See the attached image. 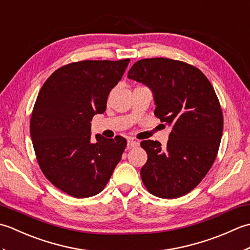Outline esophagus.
Listing matches in <instances>:
<instances>
[{
	"instance_id": "34e87169",
	"label": "esophagus",
	"mask_w": 250,
	"mask_h": 250,
	"mask_svg": "<svg viewBox=\"0 0 250 250\" xmlns=\"http://www.w3.org/2000/svg\"><path fill=\"white\" fill-rule=\"evenodd\" d=\"M136 146H139V143L133 141V140L128 141V144H126V148H128V149H131V148H134Z\"/></svg>"
}]
</instances>
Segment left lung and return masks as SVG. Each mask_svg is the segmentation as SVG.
<instances>
[{
	"label": "left lung",
	"mask_w": 250,
	"mask_h": 250,
	"mask_svg": "<svg viewBox=\"0 0 250 250\" xmlns=\"http://www.w3.org/2000/svg\"><path fill=\"white\" fill-rule=\"evenodd\" d=\"M128 78L151 90L155 115L172 126L167 146L141 143L148 156L143 183L159 198L187 194L205 177L219 149L224 117L213 86L199 68L167 58L135 62Z\"/></svg>",
	"instance_id": "left-lung-1"
}]
</instances>
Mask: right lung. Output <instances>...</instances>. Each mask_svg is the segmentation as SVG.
Returning <instances> with one entry per match:
<instances>
[{"instance_id":"1","label":"right lung","mask_w":250,"mask_h":250,"mask_svg":"<svg viewBox=\"0 0 250 250\" xmlns=\"http://www.w3.org/2000/svg\"><path fill=\"white\" fill-rule=\"evenodd\" d=\"M119 61L86 60L58 68L37 95L30 133L46 178L74 198L100 193L109 180L125 139L91 141V121L106 109L108 94L128 66Z\"/></svg>"}]
</instances>
